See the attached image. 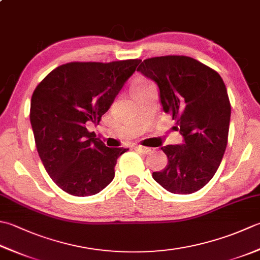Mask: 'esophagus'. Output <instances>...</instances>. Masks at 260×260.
<instances>
[{"mask_svg":"<svg viewBox=\"0 0 260 260\" xmlns=\"http://www.w3.org/2000/svg\"><path fill=\"white\" fill-rule=\"evenodd\" d=\"M135 149L143 154H151L152 152H153V150H152L151 147H146V146H136Z\"/></svg>","mask_w":260,"mask_h":260,"instance_id":"34e87169","label":"esophagus"}]
</instances>
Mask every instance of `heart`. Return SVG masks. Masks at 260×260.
<instances>
[{"instance_id":"1","label":"heart","mask_w":260,"mask_h":260,"mask_svg":"<svg viewBox=\"0 0 260 260\" xmlns=\"http://www.w3.org/2000/svg\"><path fill=\"white\" fill-rule=\"evenodd\" d=\"M144 84H146V83H143V82H137V83H135L133 86H132V88H139V86H142V85H144Z\"/></svg>"}]
</instances>
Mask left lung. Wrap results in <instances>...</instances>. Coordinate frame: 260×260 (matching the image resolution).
<instances>
[{
    "mask_svg": "<svg viewBox=\"0 0 260 260\" xmlns=\"http://www.w3.org/2000/svg\"><path fill=\"white\" fill-rule=\"evenodd\" d=\"M159 88L165 113L177 120L184 143L162 146L168 157L153 179L172 194L200 190L215 175L228 144L231 105L216 71L188 56L144 59L137 69Z\"/></svg>",
    "mask_w": 260,
    "mask_h": 260,
    "instance_id": "8db88e82",
    "label": "left lung"
}]
</instances>
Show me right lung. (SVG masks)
<instances>
[{
    "label": "right lung",
    "instance_id": "right-lung-1",
    "mask_svg": "<svg viewBox=\"0 0 260 260\" xmlns=\"http://www.w3.org/2000/svg\"><path fill=\"white\" fill-rule=\"evenodd\" d=\"M140 63L63 64L35 89L30 123L36 147L49 177L68 194L95 195L113 181L117 159L128 149L106 146L86 125L99 124Z\"/></svg>",
    "mask_w": 260,
    "mask_h": 260
}]
</instances>
